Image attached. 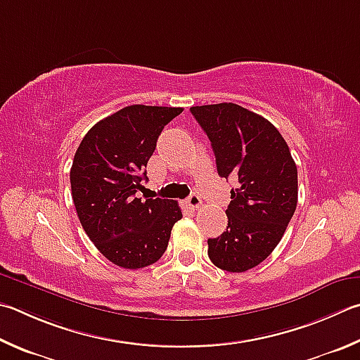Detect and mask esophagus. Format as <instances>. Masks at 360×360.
<instances>
[{
  "instance_id": "obj_1",
  "label": "esophagus",
  "mask_w": 360,
  "mask_h": 360,
  "mask_svg": "<svg viewBox=\"0 0 360 360\" xmlns=\"http://www.w3.org/2000/svg\"><path fill=\"white\" fill-rule=\"evenodd\" d=\"M187 205L191 206L192 209H197V207H200V206H201V198H200V195H198V193H192L191 197L187 198Z\"/></svg>"
}]
</instances>
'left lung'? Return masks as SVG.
I'll list each match as a JSON object with an SVG mask.
<instances>
[{
	"mask_svg": "<svg viewBox=\"0 0 360 360\" xmlns=\"http://www.w3.org/2000/svg\"><path fill=\"white\" fill-rule=\"evenodd\" d=\"M205 130L221 178L234 176L226 231L207 239L212 263L245 272L277 247L297 206V168L278 130L231 102L191 108Z\"/></svg>",
	"mask_w": 360,
	"mask_h": 360,
	"instance_id": "8db88e82",
	"label": "left lung"
}]
</instances>
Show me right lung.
Instances as JSON below:
<instances>
[{
  "label": "right lung",
  "mask_w": 360,
  "mask_h": 360,
  "mask_svg": "<svg viewBox=\"0 0 360 360\" xmlns=\"http://www.w3.org/2000/svg\"><path fill=\"white\" fill-rule=\"evenodd\" d=\"M182 108L130 105L88 130L70 168L72 200L83 230L124 269L154 264L182 212L165 198H136L163 127Z\"/></svg>",
  "instance_id": "1"
}]
</instances>
